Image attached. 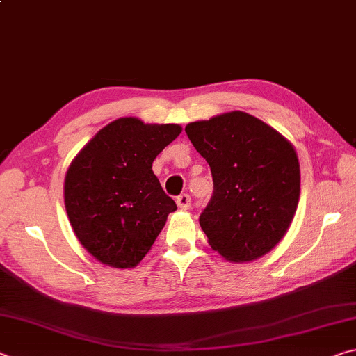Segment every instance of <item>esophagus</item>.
<instances>
[{"mask_svg":"<svg viewBox=\"0 0 356 356\" xmlns=\"http://www.w3.org/2000/svg\"><path fill=\"white\" fill-rule=\"evenodd\" d=\"M176 202H177V206H179V209H182V210H188L190 207H191V197H190V195H180L177 200H176Z\"/></svg>","mask_w":356,"mask_h":356,"instance_id":"34e87169","label":"esophagus"}]
</instances>
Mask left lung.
<instances>
[{
    "label": "left lung",
    "instance_id": "obj_1",
    "mask_svg": "<svg viewBox=\"0 0 356 356\" xmlns=\"http://www.w3.org/2000/svg\"><path fill=\"white\" fill-rule=\"evenodd\" d=\"M185 131L213 177V196L200 216L209 245L236 264L265 256L297 212L300 163L292 143L243 111L190 122Z\"/></svg>",
    "mask_w": 356,
    "mask_h": 356
}]
</instances>
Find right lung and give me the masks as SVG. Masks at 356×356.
Segmentation results:
<instances>
[{"label":"right lung","instance_id":"add662e5","mask_svg":"<svg viewBox=\"0 0 356 356\" xmlns=\"http://www.w3.org/2000/svg\"><path fill=\"white\" fill-rule=\"evenodd\" d=\"M179 124L119 118L72 160L64 204L78 242L99 262L134 268L152 248L176 202L152 171L155 156L180 135Z\"/></svg>","mask_w":356,"mask_h":356}]
</instances>
